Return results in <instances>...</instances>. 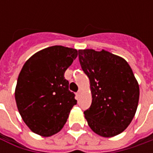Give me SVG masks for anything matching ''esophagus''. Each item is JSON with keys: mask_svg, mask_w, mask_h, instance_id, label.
I'll return each mask as SVG.
<instances>
[{"mask_svg": "<svg viewBox=\"0 0 153 153\" xmlns=\"http://www.w3.org/2000/svg\"><path fill=\"white\" fill-rule=\"evenodd\" d=\"M81 93H82V90L79 89V91H78V93H77V96H78V97L79 96L80 94H81Z\"/></svg>", "mask_w": 153, "mask_h": 153, "instance_id": "1", "label": "esophagus"}]
</instances>
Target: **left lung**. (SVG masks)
<instances>
[{"mask_svg": "<svg viewBox=\"0 0 153 153\" xmlns=\"http://www.w3.org/2000/svg\"><path fill=\"white\" fill-rule=\"evenodd\" d=\"M83 72L90 81L92 104L84 111L91 129L104 138L120 134L134 117L139 86L131 67L109 51L79 50Z\"/></svg>", "mask_w": 153, "mask_h": 153, "instance_id": "left-lung-1", "label": "left lung"}]
</instances>
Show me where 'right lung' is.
Listing matches in <instances>:
<instances>
[{
    "label": "right lung",
    "instance_id": "obj_1",
    "mask_svg": "<svg viewBox=\"0 0 153 153\" xmlns=\"http://www.w3.org/2000/svg\"><path fill=\"white\" fill-rule=\"evenodd\" d=\"M77 56L76 49L52 46L33 55L22 68L15 101L23 120L35 134L43 137L57 134L77 104L64 77Z\"/></svg>",
    "mask_w": 153,
    "mask_h": 153
}]
</instances>
